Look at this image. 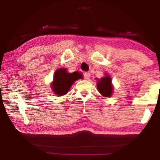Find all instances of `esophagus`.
Listing matches in <instances>:
<instances>
[{
  "instance_id": "1",
  "label": "esophagus",
  "mask_w": 160,
  "mask_h": 160,
  "mask_svg": "<svg viewBox=\"0 0 160 160\" xmlns=\"http://www.w3.org/2000/svg\"><path fill=\"white\" fill-rule=\"evenodd\" d=\"M90 72H85V73H84V78H85V80H89L90 79Z\"/></svg>"
}]
</instances>
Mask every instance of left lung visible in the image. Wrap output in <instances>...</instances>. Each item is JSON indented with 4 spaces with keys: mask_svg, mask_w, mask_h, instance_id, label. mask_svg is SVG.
Returning <instances> with one entry per match:
<instances>
[{
    "mask_svg": "<svg viewBox=\"0 0 160 160\" xmlns=\"http://www.w3.org/2000/svg\"><path fill=\"white\" fill-rule=\"evenodd\" d=\"M97 89L103 96L109 97L112 95L113 87L112 85V79L109 76H105L98 80L97 84Z\"/></svg>",
    "mask_w": 160,
    "mask_h": 160,
    "instance_id": "1",
    "label": "left lung"
}]
</instances>
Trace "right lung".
<instances>
[{
  "label": "right lung",
  "instance_id": "right-lung-1",
  "mask_svg": "<svg viewBox=\"0 0 160 160\" xmlns=\"http://www.w3.org/2000/svg\"><path fill=\"white\" fill-rule=\"evenodd\" d=\"M54 81L51 84L52 90L58 96L66 94L75 80L82 78V75L79 72L68 73L66 68L57 70L54 73Z\"/></svg>",
  "mask_w": 160,
  "mask_h": 160
}]
</instances>
